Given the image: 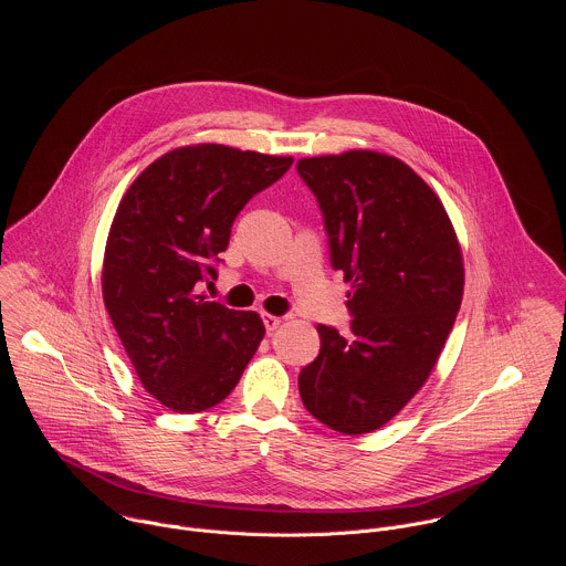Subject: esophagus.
Segmentation results:
<instances>
[{
    "mask_svg": "<svg viewBox=\"0 0 566 566\" xmlns=\"http://www.w3.org/2000/svg\"><path fill=\"white\" fill-rule=\"evenodd\" d=\"M262 317H264V327H266L269 334H273L282 325V319H284V317H277V315H271V313H264Z\"/></svg>",
    "mask_w": 566,
    "mask_h": 566,
    "instance_id": "1",
    "label": "esophagus"
}]
</instances>
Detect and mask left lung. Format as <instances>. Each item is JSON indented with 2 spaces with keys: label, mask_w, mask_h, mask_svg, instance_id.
Instances as JSON below:
<instances>
[{
  "label": "left lung",
  "mask_w": 566,
  "mask_h": 566,
  "mask_svg": "<svg viewBox=\"0 0 566 566\" xmlns=\"http://www.w3.org/2000/svg\"><path fill=\"white\" fill-rule=\"evenodd\" d=\"M297 175L325 219L332 269L354 284L349 334L317 325L319 354L300 371V396L332 430L365 434L428 380L461 306V249L439 197L394 156L302 158Z\"/></svg>",
  "instance_id": "1"
}]
</instances>
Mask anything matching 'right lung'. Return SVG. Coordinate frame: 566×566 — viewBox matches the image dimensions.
<instances>
[{
  "label": "right lung",
  "instance_id": "obj_1",
  "mask_svg": "<svg viewBox=\"0 0 566 566\" xmlns=\"http://www.w3.org/2000/svg\"><path fill=\"white\" fill-rule=\"evenodd\" d=\"M291 156L226 145L179 147L147 166L118 203L103 297L143 382L166 408H214L239 382L266 329L255 311L210 302L237 214L291 168Z\"/></svg>",
  "mask_w": 566,
  "mask_h": 566
}]
</instances>
